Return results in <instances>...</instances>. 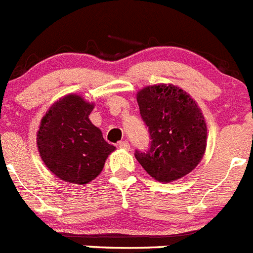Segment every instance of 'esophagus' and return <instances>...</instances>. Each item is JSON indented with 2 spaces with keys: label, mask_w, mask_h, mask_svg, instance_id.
I'll return each instance as SVG.
<instances>
[{
  "label": "esophagus",
  "mask_w": 253,
  "mask_h": 253,
  "mask_svg": "<svg viewBox=\"0 0 253 253\" xmlns=\"http://www.w3.org/2000/svg\"><path fill=\"white\" fill-rule=\"evenodd\" d=\"M119 147L122 148V150L129 151L130 150V144H129V142L126 141H122V142H119Z\"/></svg>",
  "instance_id": "1"
}]
</instances>
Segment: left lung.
<instances>
[{"label": "left lung", "instance_id": "obj_1", "mask_svg": "<svg viewBox=\"0 0 253 253\" xmlns=\"http://www.w3.org/2000/svg\"><path fill=\"white\" fill-rule=\"evenodd\" d=\"M137 102L152 139L148 152L135 151L138 163L163 183L189 174L207 144L206 122L197 102L182 88L164 83L138 90Z\"/></svg>", "mask_w": 253, "mask_h": 253}]
</instances>
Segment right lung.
<instances>
[{
	"instance_id": "obj_1",
	"label": "right lung",
	"mask_w": 253,
	"mask_h": 253,
	"mask_svg": "<svg viewBox=\"0 0 253 253\" xmlns=\"http://www.w3.org/2000/svg\"><path fill=\"white\" fill-rule=\"evenodd\" d=\"M93 109V102L69 93L56 101L41 120L37 131L41 159L49 171L66 183L92 182L116 150L89 120Z\"/></svg>"
}]
</instances>
